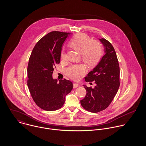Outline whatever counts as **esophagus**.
Listing matches in <instances>:
<instances>
[{"mask_svg": "<svg viewBox=\"0 0 146 146\" xmlns=\"http://www.w3.org/2000/svg\"><path fill=\"white\" fill-rule=\"evenodd\" d=\"M79 86V84L78 83H74L73 84V87H74V88H77V87H78Z\"/></svg>", "mask_w": 146, "mask_h": 146, "instance_id": "obj_1", "label": "esophagus"}]
</instances>
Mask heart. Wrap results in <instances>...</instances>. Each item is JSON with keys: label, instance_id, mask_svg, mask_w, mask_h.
Segmentation results:
<instances>
[{"label": "heart", "instance_id": "heart-1", "mask_svg": "<svg viewBox=\"0 0 146 146\" xmlns=\"http://www.w3.org/2000/svg\"><path fill=\"white\" fill-rule=\"evenodd\" d=\"M70 45L80 53L83 60L90 66L98 62L102 54V48L100 43L96 40H91L90 38L84 33L76 35L70 41ZM61 58L62 60L66 58L64 49L61 51ZM85 71L86 67L82 63L71 64L65 70L66 74L75 80L80 79Z\"/></svg>", "mask_w": 146, "mask_h": 146}]
</instances>
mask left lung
<instances>
[{"label": "left lung", "instance_id": "1", "mask_svg": "<svg viewBox=\"0 0 146 146\" xmlns=\"http://www.w3.org/2000/svg\"><path fill=\"white\" fill-rule=\"evenodd\" d=\"M104 48V55L98 64L85 78L86 82L94 81V88L84 85L86 94L80 103L88 111L96 113L111 103L120 86V67L116 52L106 39H99Z\"/></svg>", "mask_w": 146, "mask_h": 146}]
</instances>
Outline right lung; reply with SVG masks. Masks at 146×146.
<instances>
[{
	"instance_id": "1",
	"label": "right lung",
	"mask_w": 146,
	"mask_h": 146,
	"mask_svg": "<svg viewBox=\"0 0 146 146\" xmlns=\"http://www.w3.org/2000/svg\"><path fill=\"white\" fill-rule=\"evenodd\" d=\"M70 33L52 31L34 46L27 66V86L31 96L40 108L55 111L61 108L66 96L73 88L72 83L52 77L54 68L60 63L63 44Z\"/></svg>"
}]
</instances>
